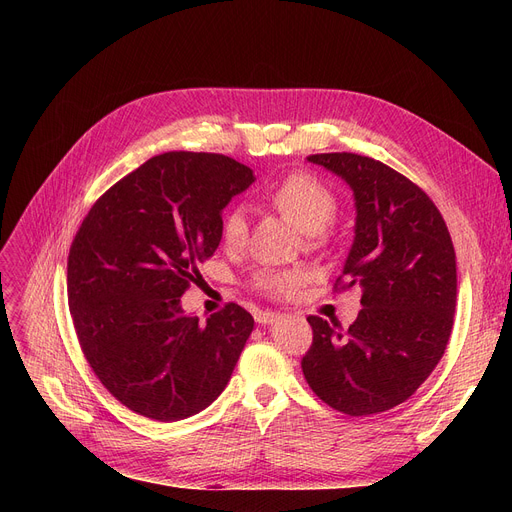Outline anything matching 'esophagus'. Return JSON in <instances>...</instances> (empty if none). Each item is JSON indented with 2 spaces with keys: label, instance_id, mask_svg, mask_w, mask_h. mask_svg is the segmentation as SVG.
Here are the masks:
<instances>
[{
  "label": "esophagus",
  "instance_id": "obj_1",
  "mask_svg": "<svg viewBox=\"0 0 512 512\" xmlns=\"http://www.w3.org/2000/svg\"><path fill=\"white\" fill-rule=\"evenodd\" d=\"M280 317H282V313H278V311H255V321L261 326L274 324V321H278Z\"/></svg>",
  "mask_w": 512,
  "mask_h": 512
}]
</instances>
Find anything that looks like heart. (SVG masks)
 I'll return each instance as SVG.
<instances>
[{
    "label": "heart",
    "instance_id": "heart-1",
    "mask_svg": "<svg viewBox=\"0 0 512 512\" xmlns=\"http://www.w3.org/2000/svg\"><path fill=\"white\" fill-rule=\"evenodd\" d=\"M265 199L311 240L319 238L338 213V199L332 193V188L319 178L303 172L282 178L265 193ZM220 234L228 249L245 245L249 236L247 211L242 207L228 209L220 224ZM305 280L307 272L301 267H265V270L255 274L253 284L257 290L272 294V297H288Z\"/></svg>",
    "mask_w": 512,
    "mask_h": 512
}]
</instances>
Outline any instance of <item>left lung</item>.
Listing matches in <instances>:
<instances>
[{"instance_id":"obj_1","label":"left lung","mask_w":512,"mask_h":512,"mask_svg":"<svg viewBox=\"0 0 512 512\" xmlns=\"http://www.w3.org/2000/svg\"><path fill=\"white\" fill-rule=\"evenodd\" d=\"M351 186L355 240L342 288L363 290L346 330L307 317L313 344L301 367L311 390L351 417L405 402L440 363L456 307V257L442 213L417 184L357 153L307 157Z\"/></svg>"}]
</instances>
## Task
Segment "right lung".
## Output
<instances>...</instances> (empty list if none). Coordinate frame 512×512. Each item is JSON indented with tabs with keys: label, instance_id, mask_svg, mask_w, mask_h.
Masks as SVG:
<instances>
[{
	"label": "right lung",
	"instance_id": "obj_1",
	"mask_svg": "<svg viewBox=\"0 0 512 512\" xmlns=\"http://www.w3.org/2000/svg\"><path fill=\"white\" fill-rule=\"evenodd\" d=\"M255 182L220 153L151 157L101 195L68 255V305L80 348L124 407L180 421L218 398L253 332L236 303L186 315L180 297L211 257L222 211Z\"/></svg>",
	"mask_w": 512,
	"mask_h": 512
}]
</instances>
